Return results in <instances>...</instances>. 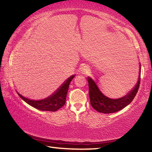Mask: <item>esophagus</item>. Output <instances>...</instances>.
I'll list each match as a JSON object with an SVG mask.
<instances>
[{"instance_id":"34e87169","label":"esophagus","mask_w":152,"mask_h":152,"mask_svg":"<svg viewBox=\"0 0 152 152\" xmlns=\"http://www.w3.org/2000/svg\"><path fill=\"white\" fill-rule=\"evenodd\" d=\"M80 72L83 74H87L90 72V67L87 65H84L80 68Z\"/></svg>"}]
</instances>
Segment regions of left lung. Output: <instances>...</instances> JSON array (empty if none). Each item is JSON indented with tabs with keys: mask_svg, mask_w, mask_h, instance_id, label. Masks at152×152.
Masks as SVG:
<instances>
[{
	"mask_svg": "<svg viewBox=\"0 0 152 152\" xmlns=\"http://www.w3.org/2000/svg\"><path fill=\"white\" fill-rule=\"evenodd\" d=\"M140 74L139 76L137 85L132 91L125 96L118 99H111L102 94L98 88L96 83L91 78H88L89 87V96L91 104L94 109L102 113H112L119 111L127 106L134 99L140 87Z\"/></svg>",
	"mask_w": 152,
	"mask_h": 152,
	"instance_id": "obj_1",
	"label": "left lung"
}]
</instances>
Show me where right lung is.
<instances>
[{"instance_id": "add662e5", "label": "right lung", "mask_w": 152, "mask_h": 152, "mask_svg": "<svg viewBox=\"0 0 152 152\" xmlns=\"http://www.w3.org/2000/svg\"><path fill=\"white\" fill-rule=\"evenodd\" d=\"M74 76H75L74 75L70 76L51 96H49L47 99L43 100H41V101H33V100H31L23 96L19 92L17 93L24 101L33 107L41 110H48V111L53 112L56 111L65 104L69 85Z\"/></svg>"}]
</instances>
